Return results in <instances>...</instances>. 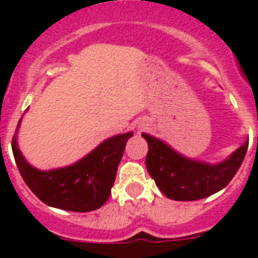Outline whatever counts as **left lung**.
I'll use <instances>...</instances> for the list:
<instances>
[{"label": "left lung", "mask_w": 258, "mask_h": 258, "mask_svg": "<svg viewBox=\"0 0 258 258\" xmlns=\"http://www.w3.org/2000/svg\"><path fill=\"white\" fill-rule=\"evenodd\" d=\"M149 145L147 171L158 188L174 201H197L220 191L240 169L248 150L249 139L218 163L191 159L179 154L166 142L143 133Z\"/></svg>", "instance_id": "8db88e82"}]
</instances>
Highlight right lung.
<instances>
[{
    "label": "right lung",
    "mask_w": 258,
    "mask_h": 258,
    "mask_svg": "<svg viewBox=\"0 0 258 258\" xmlns=\"http://www.w3.org/2000/svg\"><path fill=\"white\" fill-rule=\"evenodd\" d=\"M20 124L21 119L12 141V150L18 171L37 198L52 208L79 213L92 212L107 202L125 143L134 135L133 131L105 139L74 165L38 170L28 163L18 149Z\"/></svg>",
    "instance_id": "add662e5"
}]
</instances>
